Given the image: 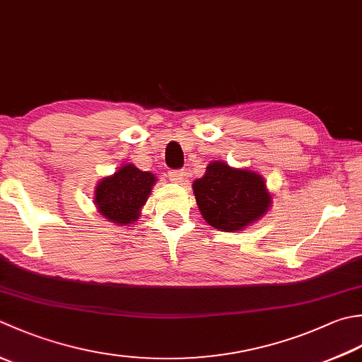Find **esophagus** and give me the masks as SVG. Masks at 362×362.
Segmentation results:
<instances>
[{"mask_svg":"<svg viewBox=\"0 0 362 362\" xmlns=\"http://www.w3.org/2000/svg\"><path fill=\"white\" fill-rule=\"evenodd\" d=\"M187 179V173L183 171V169H180V171H173L169 173V180L171 182H175V183H182L183 180Z\"/></svg>","mask_w":362,"mask_h":362,"instance_id":"1","label":"esophagus"}]
</instances>
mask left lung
I'll return each instance as SVG.
<instances>
[{
    "label": "left lung",
    "mask_w": 362,
    "mask_h": 362,
    "mask_svg": "<svg viewBox=\"0 0 362 362\" xmlns=\"http://www.w3.org/2000/svg\"><path fill=\"white\" fill-rule=\"evenodd\" d=\"M193 193L202 218L211 228L224 232L243 230L264 218L273 204L259 173L218 160L193 182Z\"/></svg>",
    "instance_id": "left-lung-1"
}]
</instances>
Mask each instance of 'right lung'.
I'll list each match as a JSON object with an SVG mask.
<instances>
[{
  "label": "right lung",
  "instance_id": "obj_1",
  "mask_svg": "<svg viewBox=\"0 0 362 362\" xmlns=\"http://www.w3.org/2000/svg\"><path fill=\"white\" fill-rule=\"evenodd\" d=\"M155 183V174L141 171L133 163H127L97 183L94 191L97 211L110 223L129 226L139 218Z\"/></svg>",
  "mask_w": 362,
  "mask_h": 362
}]
</instances>
